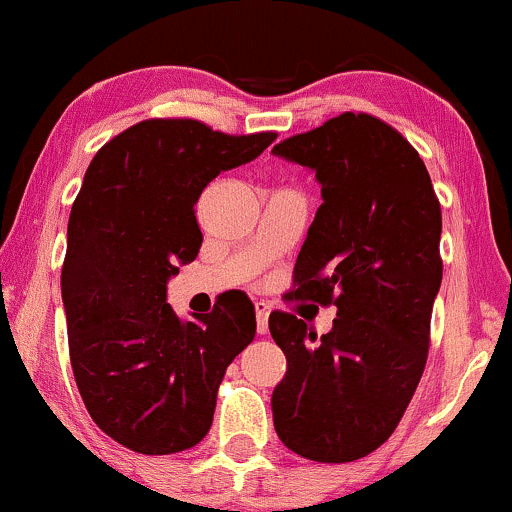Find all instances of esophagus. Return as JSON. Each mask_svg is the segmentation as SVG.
<instances>
[{
	"instance_id": "34e87169",
	"label": "esophagus",
	"mask_w": 512,
	"mask_h": 512,
	"mask_svg": "<svg viewBox=\"0 0 512 512\" xmlns=\"http://www.w3.org/2000/svg\"><path fill=\"white\" fill-rule=\"evenodd\" d=\"M268 316H270V306L266 302H256V330L261 335L268 333Z\"/></svg>"
}]
</instances>
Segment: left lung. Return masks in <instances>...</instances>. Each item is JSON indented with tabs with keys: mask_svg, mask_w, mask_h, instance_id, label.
<instances>
[{
	"mask_svg": "<svg viewBox=\"0 0 512 512\" xmlns=\"http://www.w3.org/2000/svg\"><path fill=\"white\" fill-rule=\"evenodd\" d=\"M275 155L321 182L290 297L338 306L321 335L273 311L268 328L287 374L273 422L292 453L352 462L388 441L424 374L441 287V203L412 143L366 112H342L290 136Z\"/></svg>",
	"mask_w": 512,
	"mask_h": 512,
	"instance_id": "1",
	"label": "left lung"
}]
</instances>
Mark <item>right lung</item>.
Wrapping results in <instances>:
<instances>
[{
  "label": "right lung",
  "instance_id": "1",
  "mask_svg": "<svg viewBox=\"0 0 512 512\" xmlns=\"http://www.w3.org/2000/svg\"><path fill=\"white\" fill-rule=\"evenodd\" d=\"M275 136L155 117L107 141L88 165L62 266L69 357L90 419L134 453L170 455L203 441L227 366L254 340L244 292L196 318L174 314L165 294L201 249V191Z\"/></svg>",
  "mask_w": 512,
  "mask_h": 512
}]
</instances>
